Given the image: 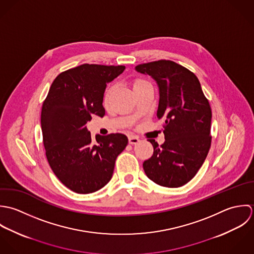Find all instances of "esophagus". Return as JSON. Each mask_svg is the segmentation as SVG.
<instances>
[{
  "label": "esophagus",
  "instance_id": "34e87169",
  "mask_svg": "<svg viewBox=\"0 0 254 254\" xmlns=\"http://www.w3.org/2000/svg\"><path fill=\"white\" fill-rule=\"evenodd\" d=\"M140 141V139L137 137V136H135V135H129L128 136V142L130 143V144H137L138 142Z\"/></svg>",
  "mask_w": 254,
  "mask_h": 254
}]
</instances>
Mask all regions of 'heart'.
Segmentation results:
<instances>
[{"mask_svg": "<svg viewBox=\"0 0 254 254\" xmlns=\"http://www.w3.org/2000/svg\"><path fill=\"white\" fill-rule=\"evenodd\" d=\"M141 81H144V80H136L135 82H134V84H136V83H138V82H141ZM133 84V85H134ZM110 92H111V88H108L107 90H106V93H105V99H107L108 97H109V95H110Z\"/></svg>", "mask_w": 254, "mask_h": 254, "instance_id": "b5f03b06", "label": "heart"}]
</instances>
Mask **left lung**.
I'll list each match as a JSON object with an SVG mask.
<instances>
[{
	"label": "left lung",
	"instance_id": "8db88e82",
	"mask_svg": "<svg viewBox=\"0 0 254 254\" xmlns=\"http://www.w3.org/2000/svg\"><path fill=\"white\" fill-rule=\"evenodd\" d=\"M135 69L151 75L159 86L157 111L162 119L165 142L143 162L146 176L166 188L188 184L201 168L211 146L212 112L197 76L170 60L140 64Z\"/></svg>",
	"mask_w": 254,
	"mask_h": 254
}]
</instances>
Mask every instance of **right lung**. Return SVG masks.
<instances>
[{
  "label": "right lung",
  "mask_w": 254,
  "mask_h": 254,
  "mask_svg": "<svg viewBox=\"0 0 254 254\" xmlns=\"http://www.w3.org/2000/svg\"><path fill=\"white\" fill-rule=\"evenodd\" d=\"M125 65L83 64L61 72L53 81L41 111L46 157L56 177L70 190L86 194L99 190L112 179L115 162L127 145L122 133L96 135L86 124L103 117L107 83Z\"/></svg>",
  "instance_id": "right-lung-1"
}]
</instances>
